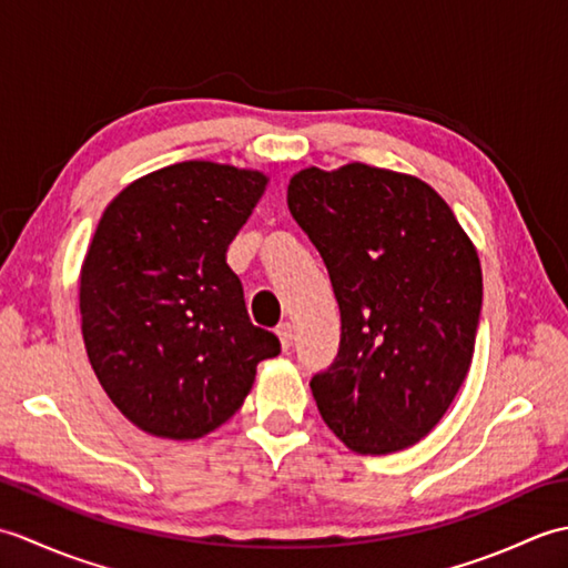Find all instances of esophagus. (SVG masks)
I'll return each mask as SVG.
<instances>
[{
  "mask_svg": "<svg viewBox=\"0 0 568 568\" xmlns=\"http://www.w3.org/2000/svg\"><path fill=\"white\" fill-rule=\"evenodd\" d=\"M275 334H277V339H281V346H283V352H287V348L293 346V327L291 324H281V327L275 329Z\"/></svg>",
  "mask_w": 568,
  "mask_h": 568,
  "instance_id": "1",
  "label": "esophagus"
}]
</instances>
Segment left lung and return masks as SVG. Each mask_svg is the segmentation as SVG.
<instances>
[{
    "label": "left lung",
    "mask_w": 568,
    "mask_h": 568,
    "mask_svg": "<svg viewBox=\"0 0 568 568\" xmlns=\"http://www.w3.org/2000/svg\"><path fill=\"white\" fill-rule=\"evenodd\" d=\"M287 207L342 312L339 352L310 381L320 415L356 454L407 449L437 427L470 368L478 253L427 183L366 163L305 168Z\"/></svg>",
    "instance_id": "1"
}]
</instances>
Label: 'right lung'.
Listing matches in <instances>:
<instances>
[{
	"label": "right lung",
	"mask_w": 568,
	"mask_h": 568,
	"mask_svg": "<svg viewBox=\"0 0 568 568\" xmlns=\"http://www.w3.org/2000/svg\"><path fill=\"white\" fill-rule=\"evenodd\" d=\"M268 178L210 161L161 168L104 210L80 271L82 339L94 376L153 437L200 439L244 405L263 358L226 248Z\"/></svg>",
	"instance_id": "right-lung-1"
}]
</instances>
